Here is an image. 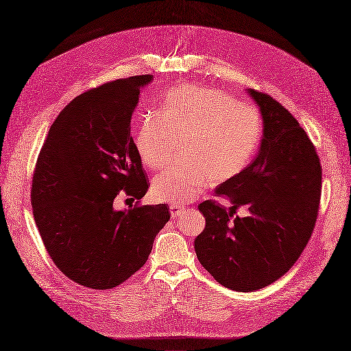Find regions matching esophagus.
<instances>
[{"mask_svg":"<svg viewBox=\"0 0 351 351\" xmlns=\"http://www.w3.org/2000/svg\"><path fill=\"white\" fill-rule=\"evenodd\" d=\"M186 210H187V208H186L184 206H181V204H171V206H170V213H171L173 219H176V217H178V215H181V214H184Z\"/></svg>","mask_w":351,"mask_h":351,"instance_id":"34e87169","label":"esophagus"}]
</instances>
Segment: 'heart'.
Returning a JSON list of instances; mask_svg holds the SVG:
<instances>
[{
	"instance_id": "heart-1",
	"label": "heart",
	"mask_w": 351,
	"mask_h": 351,
	"mask_svg": "<svg viewBox=\"0 0 351 351\" xmlns=\"http://www.w3.org/2000/svg\"><path fill=\"white\" fill-rule=\"evenodd\" d=\"M263 137L256 107L239 104L215 88L181 86L167 93L156 114L141 121L136 145L149 170H161L184 145V158L160 173L152 194L167 203H187L211 181H230L254 160Z\"/></svg>"
}]
</instances>
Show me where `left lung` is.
Masks as SVG:
<instances>
[{
    "instance_id": "1",
    "label": "left lung",
    "mask_w": 351,
    "mask_h": 351,
    "mask_svg": "<svg viewBox=\"0 0 351 351\" xmlns=\"http://www.w3.org/2000/svg\"><path fill=\"white\" fill-rule=\"evenodd\" d=\"M263 120L258 154L245 171L214 190L198 206L206 228L194 240L198 261L224 287L253 291L270 286L298 260L314 230L322 165L306 131L270 95L247 88ZM247 217L232 219L239 206Z\"/></svg>"
}]
</instances>
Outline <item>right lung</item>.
Listing matches in <instances>:
<instances>
[{"instance_id": "right-lung-1", "label": "right lung", "mask_w": 351, "mask_h": 351, "mask_svg": "<svg viewBox=\"0 0 351 351\" xmlns=\"http://www.w3.org/2000/svg\"><path fill=\"white\" fill-rule=\"evenodd\" d=\"M153 75H136L75 97L48 131L32 177L31 204L49 257L81 286H120L145 264L170 220L165 204L114 208L120 191L143 198L147 174L131 115Z\"/></svg>"}]
</instances>
